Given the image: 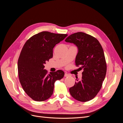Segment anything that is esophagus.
<instances>
[{
	"label": "esophagus",
	"instance_id": "34e87169",
	"mask_svg": "<svg viewBox=\"0 0 123 123\" xmlns=\"http://www.w3.org/2000/svg\"><path fill=\"white\" fill-rule=\"evenodd\" d=\"M70 76V75H69V74H68V73H65V77H69Z\"/></svg>",
	"mask_w": 123,
	"mask_h": 123
}]
</instances>
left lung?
Wrapping results in <instances>:
<instances>
[{
	"label": "left lung",
	"instance_id": "1",
	"mask_svg": "<svg viewBox=\"0 0 123 123\" xmlns=\"http://www.w3.org/2000/svg\"><path fill=\"white\" fill-rule=\"evenodd\" d=\"M77 47L75 65L83 69L81 80L69 89L70 94L80 102H88L98 94L105 79L107 65L103 48L98 40L83 32H77L65 40Z\"/></svg>",
	"mask_w": 123,
	"mask_h": 123
}]
</instances>
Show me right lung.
<instances>
[{"instance_id": "1", "label": "right lung", "mask_w": 123, "mask_h": 123, "mask_svg": "<svg viewBox=\"0 0 123 123\" xmlns=\"http://www.w3.org/2000/svg\"><path fill=\"white\" fill-rule=\"evenodd\" d=\"M67 34L43 31L32 36L25 43L18 60V72L24 90L32 99L42 102L52 95L54 83L64 76L61 70L50 72L44 70V64L53 57L56 44Z\"/></svg>"}]
</instances>
